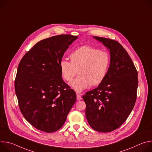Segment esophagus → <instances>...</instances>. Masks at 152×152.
<instances>
[{"label": "esophagus", "mask_w": 152, "mask_h": 152, "mask_svg": "<svg viewBox=\"0 0 152 152\" xmlns=\"http://www.w3.org/2000/svg\"><path fill=\"white\" fill-rule=\"evenodd\" d=\"M76 97H77V100H82V96H81V94H80L77 93V94H76Z\"/></svg>", "instance_id": "obj_1"}]
</instances>
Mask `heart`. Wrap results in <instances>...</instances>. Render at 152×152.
I'll return each mask as SVG.
<instances>
[{"instance_id": "1", "label": "heart", "mask_w": 152, "mask_h": 152, "mask_svg": "<svg viewBox=\"0 0 152 152\" xmlns=\"http://www.w3.org/2000/svg\"><path fill=\"white\" fill-rule=\"evenodd\" d=\"M70 62L62 60L59 67L62 77L77 92H81L91 85H100L106 78L111 66L110 53L88 46L79 47L69 55Z\"/></svg>"}]
</instances>
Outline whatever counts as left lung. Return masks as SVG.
<instances>
[{"label": "left lung", "mask_w": 152, "mask_h": 152, "mask_svg": "<svg viewBox=\"0 0 152 152\" xmlns=\"http://www.w3.org/2000/svg\"><path fill=\"white\" fill-rule=\"evenodd\" d=\"M94 38L110 49L111 66L103 82L86 92L82 98L90 126L98 132H110L120 127L133 110L137 100L138 72L127 51L118 41Z\"/></svg>", "instance_id": "1"}]
</instances>
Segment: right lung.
Wrapping results in <instances>:
<instances>
[{
  "instance_id": "add662e5",
  "label": "right lung",
  "mask_w": 152,
  "mask_h": 152,
  "mask_svg": "<svg viewBox=\"0 0 152 152\" xmlns=\"http://www.w3.org/2000/svg\"><path fill=\"white\" fill-rule=\"evenodd\" d=\"M77 38L62 34L39 41L18 64L14 86L20 110L41 131L59 130L76 102L75 91L62 79L59 64Z\"/></svg>"
}]
</instances>
